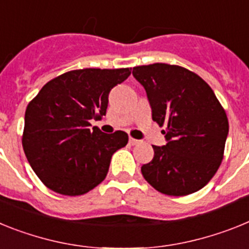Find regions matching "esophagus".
<instances>
[{"mask_svg": "<svg viewBox=\"0 0 249 249\" xmlns=\"http://www.w3.org/2000/svg\"><path fill=\"white\" fill-rule=\"evenodd\" d=\"M129 142H130L131 145H138V144H140V140L138 139H134V138H129Z\"/></svg>", "mask_w": 249, "mask_h": 249, "instance_id": "34e87169", "label": "esophagus"}]
</instances>
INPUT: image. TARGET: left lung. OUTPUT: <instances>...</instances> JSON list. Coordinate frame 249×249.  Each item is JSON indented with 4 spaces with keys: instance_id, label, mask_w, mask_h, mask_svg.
<instances>
[{
    "instance_id": "8db88e82",
    "label": "left lung",
    "mask_w": 249,
    "mask_h": 249,
    "mask_svg": "<svg viewBox=\"0 0 249 249\" xmlns=\"http://www.w3.org/2000/svg\"><path fill=\"white\" fill-rule=\"evenodd\" d=\"M145 89L151 118L166 144L153 145L154 158L142 166V177L166 196H188L202 189L223 159L228 119L211 86L177 65L153 64L133 69Z\"/></svg>"
}]
</instances>
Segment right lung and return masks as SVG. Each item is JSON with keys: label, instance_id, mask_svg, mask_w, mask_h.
Returning <instances> with one entry per match:
<instances>
[{"label": "right lung", "instance_id": "add662e5", "mask_svg": "<svg viewBox=\"0 0 249 249\" xmlns=\"http://www.w3.org/2000/svg\"><path fill=\"white\" fill-rule=\"evenodd\" d=\"M131 69H83L65 72L27 105L22 146L40 180L62 196H81L105 179L112 154L127 134H105L90 120L107 114L109 92Z\"/></svg>", "mask_w": 249, "mask_h": 249}]
</instances>
